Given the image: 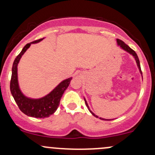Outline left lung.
<instances>
[{
    "label": "left lung",
    "mask_w": 155,
    "mask_h": 155,
    "mask_svg": "<svg viewBox=\"0 0 155 155\" xmlns=\"http://www.w3.org/2000/svg\"><path fill=\"white\" fill-rule=\"evenodd\" d=\"M117 42H118V45H120V47L121 48H123L124 50H125V51H126L129 52V53H130V54H132V55L134 57H135V60H136V62H137V67H138L139 70H140V74H142V71H141L140 65V61H139L138 57H137V54H136L135 51H134V50H132V49L131 48H130V47L128 46V45H127V44L124 43V42L123 41H122V40H119V39H117ZM84 101H85L86 106L87 107L88 110H89V111L91 112V113H92V115H94V116H95V117H96V118H98V117L97 116V115H95V114L93 113V112H92L91 110H90V108H89V106H88L87 103V101H86V100H85V99H84ZM100 118V119H101V120H107V119H104V118Z\"/></svg>",
    "instance_id": "left-lung-1"
}]
</instances>
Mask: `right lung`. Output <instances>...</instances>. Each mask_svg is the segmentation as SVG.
Returning <instances> with one entry per match:
<instances>
[{"instance_id": "obj_1", "label": "right lung", "mask_w": 155, "mask_h": 155, "mask_svg": "<svg viewBox=\"0 0 155 155\" xmlns=\"http://www.w3.org/2000/svg\"><path fill=\"white\" fill-rule=\"evenodd\" d=\"M42 39L35 40L30 43L26 44L21 52L17 56L12 65L11 81H10V91L14 98L15 102L21 112L26 115L34 118H44L49 117L56 112L58 108L60 99L63 95L64 91L69 86L72 78L62 81L54 91L51 92L47 96L38 99H32L25 97L20 91L18 81V64L23 54L30 47L31 44L37 43L41 41Z\"/></svg>"}]
</instances>
